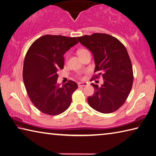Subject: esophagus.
Here are the masks:
<instances>
[{"instance_id": "esophagus-1", "label": "esophagus", "mask_w": 156, "mask_h": 156, "mask_svg": "<svg viewBox=\"0 0 156 156\" xmlns=\"http://www.w3.org/2000/svg\"><path fill=\"white\" fill-rule=\"evenodd\" d=\"M87 85L86 83H82V82H80V83L78 84V87H84V86Z\"/></svg>"}]
</instances>
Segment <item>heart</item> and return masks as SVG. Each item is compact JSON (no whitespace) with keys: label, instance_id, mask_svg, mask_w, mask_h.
Instances as JSON below:
<instances>
[{"label":"heart","instance_id":"obj_1","mask_svg":"<svg viewBox=\"0 0 156 156\" xmlns=\"http://www.w3.org/2000/svg\"><path fill=\"white\" fill-rule=\"evenodd\" d=\"M84 50H85V49H80V50H79L78 51V54H79V53H80L81 51H84ZM79 77L80 78V76H79Z\"/></svg>","mask_w":156,"mask_h":156}]
</instances>
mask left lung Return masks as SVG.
<instances>
[{"instance_id":"1","label":"left lung","mask_w":156,"mask_h":156,"mask_svg":"<svg viewBox=\"0 0 156 156\" xmlns=\"http://www.w3.org/2000/svg\"><path fill=\"white\" fill-rule=\"evenodd\" d=\"M94 55L95 69L90 80L102 76L104 84L92 83L94 93L88 97L90 107L102 113H111L125 103L133 82V68L124 45L116 37L96 34L77 37Z\"/></svg>"}]
</instances>
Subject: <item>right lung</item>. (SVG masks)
<instances>
[{
    "mask_svg": "<svg viewBox=\"0 0 156 156\" xmlns=\"http://www.w3.org/2000/svg\"><path fill=\"white\" fill-rule=\"evenodd\" d=\"M78 43L76 37L45 35L33 43L25 55L23 78L29 98L39 111L58 115L67 110L78 85L68 80L57 84L58 71L64 68V55Z\"/></svg>",
    "mask_w": 156,
    "mask_h": 156,
    "instance_id": "add662e5",
    "label": "right lung"
}]
</instances>
